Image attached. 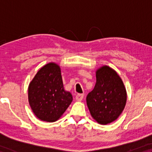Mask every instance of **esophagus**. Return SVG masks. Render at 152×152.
I'll list each match as a JSON object with an SVG mask.
<instances>
[{
  "instance_id": "esophagus-1",
  "label": "esophagus",
  "mask_w": 152,
  "mask_h": 152,
  "mask_svg": "<svg viewBox=\"0 0 152 152\" xmlns=\"http://www.w3.org/2000/svg\"><path fill=\"white\" fill-rule=\"evenodd\" d=\"M83 99V94H78L76 96V99L77 101H81Z\"/></svg>"
}]
</instances>
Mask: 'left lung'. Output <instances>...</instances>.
<instances>
[{
  "mask_svg": "<svg viewBox=\"0 0 152 152\" xmlns=\"http://www.w3.org/2000/svg\"><path fill=\"white\" fill-rule=\"evenodd\" d=\"M126 102V88L119 76L109 66L100 68L95 86L86 96L92 117L101 124L111 123L121 114Z\"/></svg>",
  "mask_w": 152,
  "mask_h": 152,
  "instance_id": "left-lung-1",
  "label": "left lung"
}]
</instances>
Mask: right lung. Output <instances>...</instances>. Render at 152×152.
I'll use <instances>...</instances> for the list:
<instances>
[{"label":"right lung","instance_id":"right-lung-1","mask_svg":"<svg viewBox=\"0 0 152 152\" xmlns=\"http://www.w3.org/2000/svg\"><path fill=\"white\" fill-rule=\"evenodd\" d=\"M64 90L60 67L49 63L41 68L28 87V101L33 111L42 121H55L72 102Z\"/></svg>","mask_w":152,"mask_h":152}]
</instances>
